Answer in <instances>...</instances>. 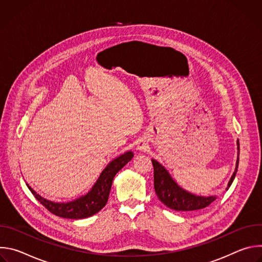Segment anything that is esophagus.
Masks as SVG:
<instances>
[{
	"mask_svg": "<svg viewBox=\"0 0 262 262\" xmlns=\"http://www.w3.org/2000/svg\"><path fill=\"white\" fill-rule=\"evenodd\" d=\"M147 149H148L147 142L145 140L139 141V143L137 145V150L140 151V152H145V151H147Z\"/></svg>",
	"mask_w": 262,
	"mask_h": 262,
	"instance_id": "esophagus-1",
	"label": "esophagus"
}]
</instances>
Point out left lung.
Segmentation results:
<instances>
[{
	"label": "left lung",
	"mask_w": 262,
	"mask_h": 262,
	"mask_svg": "<svg viewBox=\"0 0 262 262\" xmlns=\"http://www.w3.org/2000/svg\"><path fill=\"white\" fill-rule=\"evenodd\" d=\"M236 144H237V150H238L236 166L228 182L226 190H228L230 188V185L232 184L238 168V161H239L238 140ZM151 162L155 170V190H156L157 196L167 207L177 211H192V210L205 208L216 199V196H208V197L198 196L183 190L181 186H179L175 182V180L172 178L168 170L161 163H159L155 159H151Z\"/></svg>",
	"instance_id": "1"
}]
</instances>
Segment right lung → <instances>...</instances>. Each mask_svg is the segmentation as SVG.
<instances>
[{"label": "right lung", "mask_w": 262, "mask_h": 262, "mask_svg": "<svg viewBox=\"0 0 262 262\" xmlns=\"http://www.w3.org/2000/svg\"><path fill=\"white\" fill-rule=\"evenodd\" d=\"M133 158L134 154L132 151H126L113 161H111L102 170L91 190L87 194L72 201L54 202L37 194L29 184H27V186L34 197L52 213L61 217L74 220L89 217L97 213L105 206L108 199L112 182H113L115 175L129 161H132Z\"/></svg>", "instance_id": "obj_1"}]
</instances>
